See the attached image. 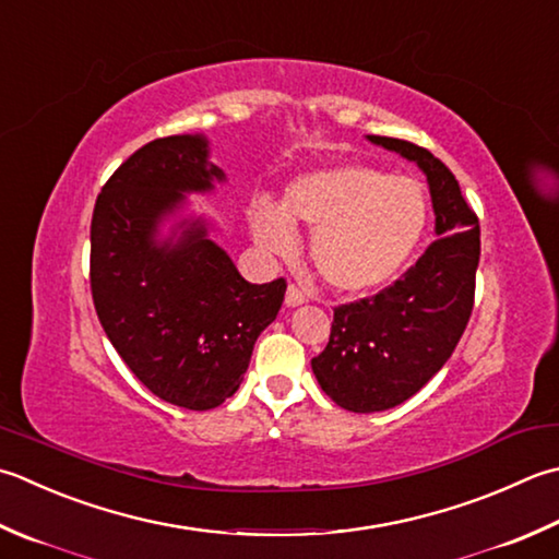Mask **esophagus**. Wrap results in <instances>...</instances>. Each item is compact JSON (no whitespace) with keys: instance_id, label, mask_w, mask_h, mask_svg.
Returning <instances> with one entry per match:
<instances>
[{"instance_id":"34e87169","label":"esophagus","mask_w":559,"mask_h":559,"mask_svg":"<svg viewBox=\"0 0 559 559\" xmlns=\"http://www.w3.org/2000/svg\"><path fill=\"white\" fill-rule=\"evenodd\" d=\"M305 300H308V293H305L298 283H290L288 290H286V302L290 305V308H295V305H302Z\"/></svg>"}]
</instances>
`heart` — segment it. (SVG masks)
<instances>
[{
	"mask_svg": "<svg viewBox=\"0 0 559 559\" xmlns=\"http://www.w3.org/2000/svg\"><path fill=\"white\" fill-rule=\"evenodd\" d=\"M281 214L314 233L312 264L330 286L364 293L388 283L412 257L429 205L417 179L344 164L295 179L283 193ZM251 227L273 254L293 249L290 229L273 207L257 205Z\"/></svg>",
	"mask_w": 559,
	"mask_h": 559,
	"instance_id": "obj_1",
	"label": "heart"
}]
</instances>
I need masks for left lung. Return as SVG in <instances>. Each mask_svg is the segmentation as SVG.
<instances>
[{"label":"left lung","mask_w":559,"mask_h":559,"mask_svg":"<svg viewBox=\"0 0 559 559\" xmlns=\"http://www.w3.org/2000/svg\"><path fill=\"white\" fill-rule=\"evenodd\" d=\"M368 140L424 169L439 237L395 283L334 308L330 344L312 370L338 407L360 414L402 404L443 368L473 314L479 264V223L453 171L414 142Z\"/></svg>","instance_id":"8db88e82"}]
</instances>
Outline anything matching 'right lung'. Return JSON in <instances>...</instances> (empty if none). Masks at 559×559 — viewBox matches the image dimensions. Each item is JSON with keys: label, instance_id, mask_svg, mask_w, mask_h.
Instances as JSON below:
<instances>
[{"label": "right lung", "instance_id": "right-lung-1", "mask_svg": "<svg viewBox=\"0 0 559 559\" xmlns=\"http://www.w3.org/2000/svg\"><path fill=\"white\" fill-rule=\"evenodd\" d=\"M213 179L223 171L203 138L152 140L102 186L92 215L90 283L108 342L152 395L195 412L235 395L286 295V278L245 281L203 227L155 245L159 215Z\"/></svg>", "mask_w": 559, "mask_h": 559}]
</instances>
